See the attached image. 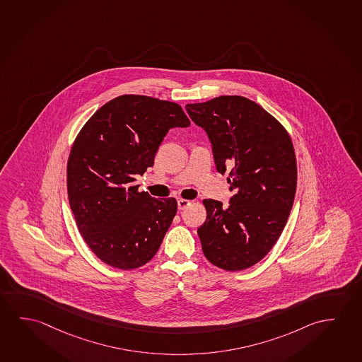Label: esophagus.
<instances>
[{
  "instance_id": "1",
  "label": "esophagus",
  "mask_w": 362,
  "mask_h": 362,
  "mask_svg": "<svg viewBox=\"0 0 362 362\" xmlns=\"http://www.w3.org/2000/svg\"><path fill=\"white\" fill-rule=\"evenodd\" d=\"M177 204L178 209H180V210H185L186 207H189V205H191V201L184 200V199H180V200L177 201Z\"/></svg>"
}]
</instances>
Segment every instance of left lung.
Returning <instances> with one entry per match:
<instances>
[{
    "instance_id": "8db88e82",
    "label": "left lung",
    "mask_w": 362,
    "mask_h": 362,
    "mask_svg": "<svg viewBox=\"0 0 362 362\" xmlns=\"http://www.w3.org/2000/svg\"><path fill=\"white\" fill-rule=\"evenodd\" d=\"M213 144L218 173H229L230 206L202 201L206 220L197 234L207 260L228 272L257 264L276 245L297 189L292 138L273 115L240 95L186 104Z\"/></svg>"
}]
</instances>
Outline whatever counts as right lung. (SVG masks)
<instances>
[{
	"mask_svg": "<svg viewBox=\"0 0 362 362\" xmlns=\"http://www.w3.org/2000/svg\"><path fill=\"white\" fill-rule=\"evenodd\" d=\"M189 126L180 104L126 94L102 105L75 137L66 165L70 209L105 264L136 269L160 249L177 201L153 199L133 182L153 166L168 129Z\"/></svg>",
	"mask_w": 362,
	"mask_h": 362,
	"instance_id": "1",
	"label": "right lung"
}]
</instances>
